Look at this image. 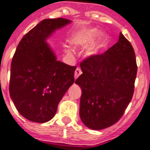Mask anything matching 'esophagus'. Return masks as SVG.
Listing matches in <instances>:
<instances>
[{
  "instance_id": "esophagus-1",
  "label": "esophagus",
  "mask_w": 150,
  "mask_h": 150,
  "mask_svg": "<svg viewBox=\"0 0 150 150\" xmlns=\"http://www.w3.org/2000/svg\"><path fill=\"white\" fill-rule=\"evenodd\" d=\"M82 74V70L80 68H77L75 71V79H77L80 75Z\"/></svg>"
}]
</instances>
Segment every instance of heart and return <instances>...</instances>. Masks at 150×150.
I'll return each mask as SVG.
<instances>
[{
	"instance_id": "1",
	"label": "heart",
	"mask_w": 150,
	"mask_h": 150,
	"mask_svg": "<svg viewBox=\"0 0 150 150\" xmlns=\"http://www.w3.org/2000/svg\"><path fill=\"white\" fill-rule=\"evenodd\" d=\"M99 32L97 29H86L82 31V33H79L77 34L75 37L73 39V44L76 47H87L89 46L92 45L95 42V40L98 36ZM107 36L105 33H101L100 35V38L96 47L92 49L88 53L89 55H94L96 54L100 48H102L104 47L106 41H107Z\"/></svg>"
}]
</instances>
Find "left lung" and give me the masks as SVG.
I'll return each mask as SVG.
<instances>
[{
    "mask_svg": "<svg viewBox=\"0 0 150 150\" xmlns=\"http://www.w3.org/2000/svg\"><path fill=\"white\" fill-rule=\"evenodd\" d=\"M75 83L82 89L79 115L85 125L101 130L119 121L134 93L137 74L135 54L121 33L117 43L80 64Z\"/></svg>",
    "mask_w": 150,
    "mask_h": 150,
    "instance_id": "1",
    "label": "left lung"
}]
</instances>
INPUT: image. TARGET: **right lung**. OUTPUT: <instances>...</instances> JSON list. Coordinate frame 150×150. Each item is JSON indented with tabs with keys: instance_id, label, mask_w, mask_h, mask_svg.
<instances>
[{
	"instance_id": "1",
	"label": "right lung",
	"mask_w": 150,
	"mask_h": 150,
	"mask_svg": "<svg viewBox=\"0 0 150 150\" xmlns=\"http://www.w3.org/2000/svg\"><path fill=\"white\" fill-rule=\"evenodd\" d=\"M58 18L44 19L25 35L11 64L9 93L19 114L33 122L45 123L74 82L75 66L57 60L47 43L54 32L70 24Z\"/></svg>"
}]
</instances>
